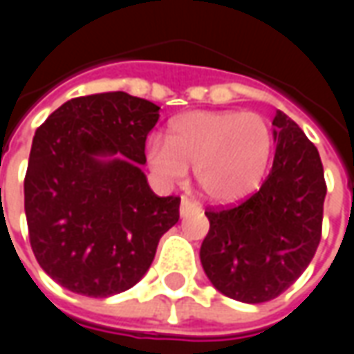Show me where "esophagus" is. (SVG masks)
Returning <instances> with one entry per match:
<instances>
[{"label":"esophagus","instance_id":"1","mask_svg":"<svg viewBox=\"0 0 354 354\" xmlns=\"http://www.w3.org/2000/svg\"><path fill=\"white\" fill-rule=\"evenodd\" d=\"M192 208H201L199 203H195V201L189 199V197H184V199H182V207H180V214L185 216Z\"/></svg>","mask_w":354,"mask_h":354}]
</instances>
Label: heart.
<instances>
[{"label": "heart", "instance_id": "b5f03b06", "mask_svg": "<svg viewBox=\"0 0 354 354\" xmlns=\"http://www.w3.org/2000/svg\"><path fill=\"white\" fill-rule=\"evenodd\" d=\"M271 155V129L258 113L193 111L170 124L169 142L147 144V161L180 182L195 167L199 189L214 201H235L260 185Z\"/></svg>", "mask_w": 354, "mask_h": 354}]
</instances>
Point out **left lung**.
Wrapping results in <instances>:
<instances>
[{
	"mask_svg": "<svg viewBox=\"0 0 354 354\" xmlns=\"http://www.w3.org/2000/svg\"><path fill=\"white\" fill-rule=\"evenodd\" d=\"M273 169L250 197L205 210V273L222 294L263 304L282 294L311 263L322 237L324 169L311 140L277 111Z\"/></svg>",
	"mask_w": 354,
	"mask_h": 354,
	"instance_id": "1",
	"label": "left lung"
}]
</instances>
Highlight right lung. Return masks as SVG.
I'll return each instance as SVG.
<instances>
[{"instance_id": "add662e5", "label": "right lung", "mask_w": 354, "mask_h": 354, "mask_svg": "<svg viewBox=\"0 0 354 354\" xmlns=\"http://www.w3.org/2000/svg\"><path fill=\"white\" fill-rule=\"evenodd\" d=\"M157 119V104L115 91L72 98L37 127L24 210L35 260L60 286L88 297L129 290L178 222L180 197L155 195L140 169Z\"/></svg>"}]
</instances>
